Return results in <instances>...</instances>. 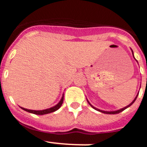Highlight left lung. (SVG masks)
Masks as SVG:
<instances>
[{
  "label": "left lung",
  "instance_id": "1",
  "mask_svg": "<svg viewBox=\"0 0 147 147\" xmlns=\"http://www.w3.org/2000/svg\"><path fill=\"white\" fill-rule=\"evenodd\" d=\"M132 53H133V51H132ZM133 56H134V53H133ZM138 95H137V96H136V97H135V99H134V100H133V102H131V103H130V104L128 105V106H127V107H124V108L121 109H119V110H116V111H112V112H107V111H102V110H100V109H96V108H95V107H93V106H92V105L90 104V102H89V101H88V100H88V103H89V104H90V106H91V107H92L94 109H96V110L99 111V112H100V113H106V114H118V113H121V112H122V111H124V110H125V109H127V107H131V105L133 104L134 102V101L136 100V99H137V97H138Z\"/></svg>",
  "mask_w": 147,
  "mask_h": 147
}]
</instances>
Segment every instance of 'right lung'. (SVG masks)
Returning a JSON list of instances; mask_svg holds the SVG:
<instances>
[{"label": "right lung", "instance_id": "1", "mask_svg": "<svg viewBox=\"0 0 147 147\" xmlns=\"http://www.w3.org/2000/svg\"><path fill=\"white\" fill-rule=\"evenodd\" d=\"M63 97H64V96L63 95L62 99L60 100V101H59L58 104H57L56 106H54V107H51V108L44 109V110H31V109H27L22 108V107H21V109H22L23 110L26 111V112H28V113H33V114H35V115H45V114H48V113H53V112L57 111V109H59L61 107L63 102Z\"/></svg>", "mask_w": 147, "mask_h": 147}]
</instances>
